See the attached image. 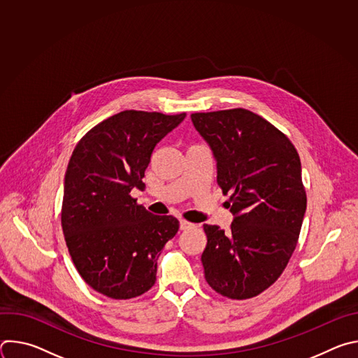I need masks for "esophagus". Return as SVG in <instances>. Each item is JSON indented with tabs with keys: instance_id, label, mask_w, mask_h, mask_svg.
Returning <instances> with one entry per match:
<instances>
[{
	"instance_id": "34e87169",
	"label": "esophagus",
	"mask_w": 358,
	"mask_h": 358,
	"mask_svg": "<svg viewBox=\"0 0 358 358\" xmlns=\"http://www.w3.org/2000/svg\"><path fill=\"white\" fill-rule=\"evenodd\" d=\"M191 227H192L191 222H188V221H185V220H180V229H181V231L188 229V228H191Z\"/></svg>"
}]
</instances>
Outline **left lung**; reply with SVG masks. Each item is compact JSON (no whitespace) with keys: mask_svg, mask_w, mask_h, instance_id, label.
Masks as SVG:
<instances>
[{"mask_svg":"<svg viewBox=\"0 0 358 358\" xmlns=\"http://www.w3.org/2000/svg\"><path fill=\"white\" fill-rule=\"evenodd\" d=\"M213 150L217 182L234 215L231 229L203 225L201 262L208 285L222 296H258L285 271L306 213L301 164L292 141L246 109L191 115Z\"/></svg>","mask_w":358,"mask_h":358,"instance_id":"left-lung-1","label":"left lung"}]
</instances>
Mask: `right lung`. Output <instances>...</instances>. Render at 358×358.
I'll use <instances>...</instances> for the list:
<instances>
[{"label":"right lung","instance_id":"add662e5","mask_svg":"<svg viewBox=\"0 0 358 358\" xmlns=\"http://www.w3.org/2000/svg\"><path fill=\"white\" fill-rule=\"evenodd\" d=\"M185 113L124 110L89 130L69 160L62 229L83 280L110 299H131L156 282L157 259L178 231L173 215H152L130 195L141 189L157 143Z\"/></svg>","mask_w":358,"mask_h":358}]
</instances>
